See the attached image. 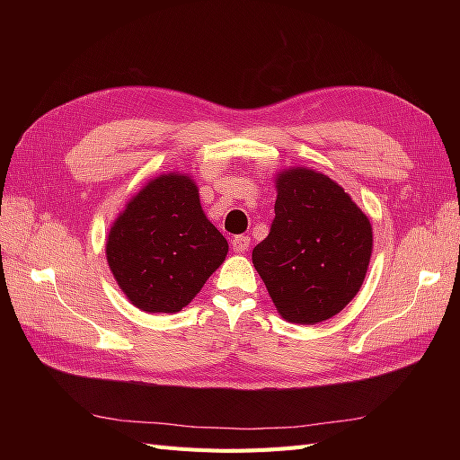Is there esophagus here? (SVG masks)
Returning a JSON list of instances; mask_svg holds the SVG:
<instances>
[{
	"label": "esophagus",
	"mask_w": 460,
	"mask_h": 460,
	"mask_svg": "<svg viewBox=\"0 0 460 460\" xmlns=\"http://www.w3.org/2000/svg\"><path fill=\"white\" fill-rule=\"evenodd\" d=\"M230 243H232V249L235 253H245L249 249V243H252V240H249V235H234Z\"/></svg>",
	"instance_id": "1"
}]
</instances>
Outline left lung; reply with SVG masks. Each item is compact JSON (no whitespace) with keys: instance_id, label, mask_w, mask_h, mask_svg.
Here are the masks:
<instances>
[{"instance_id":"8db88e82","label":"left lung","mask_w":460,"mask_h":460,"mask_svg":"<svg viewBox=\"0 0 460 460\" xmlns=\"http://www.w3.org/2000/svg\"><path fill=\"white\" fill-rule=\"evenodd\" d=\"M276 188L274 220L253 249V264L288 323H323L363 286L370 220L320 172L297 166L278 176Z\"/></svg>"}]
</instances>
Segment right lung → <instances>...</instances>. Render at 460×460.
Returning <instances> with one entry per match:
<instances>
[{"instance_id": "right-lung-1", "label": "right lung", "mask_w": 460, "mask_h": 460, "mask_svg": "<svg viewBox=\"0 0 460 460\" xmlns=\"http://www.w3.org/2000/svg\"><path fill=\"white\" fill-rule=\"evenodd\" d=\"M226 253L228 242L207 220L198 186L180 174L151 180L107 240L115 280L146 313L182 311Z\"/></svg>"}]
</instances>
